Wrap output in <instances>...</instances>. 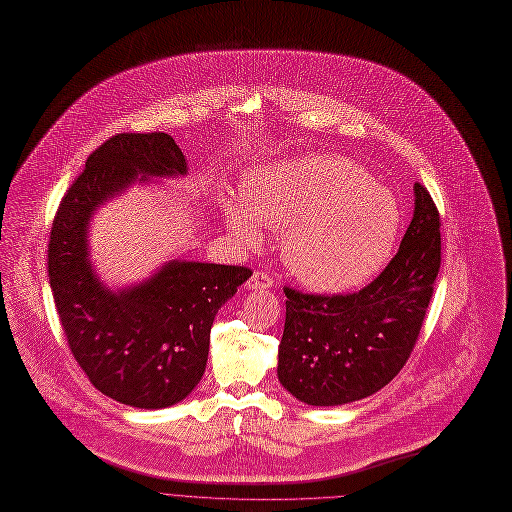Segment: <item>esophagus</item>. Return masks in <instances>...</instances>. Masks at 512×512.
Masks as SVG:
<instances>
[{
    "mask_svg": "<svg viewBox=\"0 0 512 512\" xmlns=\"http://www.w3.org/2000/svg\"><path fill=\"white\" fill-rule=\"evenodd\" d=\"M273 287V277L263 273V271H255L251 275V279L247 281V289H271Z\"/></svg>",
    "mask_w": 512,
    "mask_h": 512,
    "instance_id": "1",
    "label": "esophagus"
}]
</instances>
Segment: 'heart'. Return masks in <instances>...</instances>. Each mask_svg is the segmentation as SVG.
<instances>
[{
	"label": "heart",
	"mask_w": 512,
	"mask_h": 512,
	"mask_svg": "<svg viewBox=\"0 0 512 512\" xmlns=\"http://www.w3.org/2000/svg\"><path fill=\"white\" fill-rule=\"evenodd\" d=\"M245 199L225 197L223 215L245 247L263 226L281 231V259L307 287L354 289L392 257L400 235L396 199L339 156H301L263 164L245 181Z\"/></svg>",
	"instance_id": "b5f03b06"
}]
</instances>
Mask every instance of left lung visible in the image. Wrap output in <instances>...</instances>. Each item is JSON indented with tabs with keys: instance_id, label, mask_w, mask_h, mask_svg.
<instances>
[{
	"instance_id": "left-lung-1",
	"label": "left lung",
	"mask_w": 512,
	"mask_h": 512,
	"mask_svg": "<svg viewBox=\"0 0 512 512\" xmlns=\"http://www.w3.org/2000/svg\"><path fill=\"white\" fill-rule=\"evenodd\" d=\"M440 269V215L414 185V217L396 257L364 289L311 295L285 287L277 376L309 406L368 398L404 368L422 329Z\"/></svg>"
}]
</instances>
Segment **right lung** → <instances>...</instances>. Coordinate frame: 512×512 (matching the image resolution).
Masks as SVG:
<instances>
[{
	"label": "right lung",
	"mask_w": 512,
	"mask_h": 512,
	"mask_svg": "<svg viewBox=\"0 0 512 512\" xmlns=\"http://www.w3.org/2000/svg\"><path fill=\"white\" fill-rule=\"evenodd\" d=\"M187 158L170 134H116L94 150L52 223L48 277L68 346L104 396L142 410L185 400L201 382L217 311L247 267L173 259L112 289L90 261L94 213L138 181L177 179Z\"/></svg>",
	"instance_id": "obj_1"
}]
</instances>
